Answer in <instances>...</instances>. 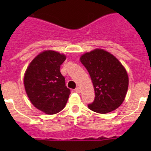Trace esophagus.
Instances as JSON below:
<instances>
[{
    "label": "esophagus",
    "instance_id": "1",
    "mask_svg": "<svg viewBox=\"0 0 151 151\" xmlns=\"http://www.w3.org/2000/svg\"><path fill=\"white\" fill-rule=\"evenodd\" d=\"M75 91L77 93H80L81 92V88H80V87H77V88H76Z\"/></svg>",
    "mask_w": 151,
    "mask_h": 151
}]
</instances>
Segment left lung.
<instances>
[{
	"label": "left lung",
	"mask_w": 151,
	"mask_h": 151,
	"mask_svg": "<svg viewBox=\"0 0 151 151\" xmlns=\"http://www.w3.org/2000/svg\"><path fill=\"white\" fill-rule=\"evenodd\" d=\"M80 61L88 70L95 91L94 101L88 108L105 114L119 107L129 86V77L121 62L101 49L85 53Z\"/></svg>",
	"instance_id": "1"
}]
</instances>
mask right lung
Masks as SVG:
<instances>
[{"mask_svg": "<svg viewBox=\"0 0 151 151\" xmlns=\"http://www.w3.org/2000/svg\"><path fill=\"white\" fill-rule=\"evenodd\" d=\"M66 58L55 51H44L32 60L25 73L24 85L29 99L47 115L61 111L71 93L60 71Z\"/></svg>", "mask_w": 151, "mask_h": 151, "instance_id": "add662e5", "label": "right lung"}]
</instances>
